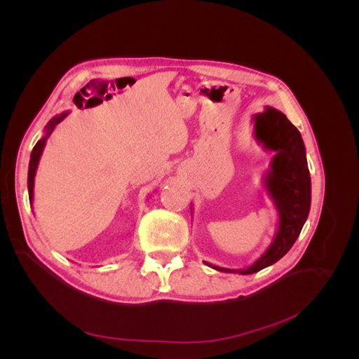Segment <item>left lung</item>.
I'll return each instance as SVG.
<instances>
[{"instance_id":"left-lung-1","label":"left lung","mask_w":359,"mask_h":359,"mask_svg":"<svg viewBox=\"0 0 359 359\" xmlns=\"http://www.w3.org/2000/svg\"><path fill=\"white\" fill-rule=\"evenodd\" d=\"M253 137L266 151L274 153L262 181L277 210V231L269 247L245 268L232 269L205 262V265L222 273L247 276L276 264L295 244L310 212L311 178L306 145L298 128L283 112L265 106L262 114L253 115Z\"/></svg>"}]
</instances>
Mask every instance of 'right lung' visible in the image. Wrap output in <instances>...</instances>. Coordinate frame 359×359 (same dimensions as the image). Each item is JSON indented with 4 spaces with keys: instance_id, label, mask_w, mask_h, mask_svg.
<instances>
[{
    "instance_id": "right-lung-1",
    "label": "right lung",
    "mask_w": 359,
    "mask_h": 359,
    "mask_svg": "<svg viewBox=\"0 0 359 359\" xmlns=\"http://www.w3.org/2000/svg\"><path fill=\"white\" fill-rule=\"evenodd\" d=\"M69 114H70V111H66V112H62V114H60V115L53 116V118L50 119V121L46 124V127H45V135H43L41 139L37 140L36 147L32 148V151H31L29 166H28V196H29V203H32V201H34V178H36V172H37V168H39L40 157H41V154H43V149H45L48 139H49V136L52 135L53 130H55V127H57Z\"/></svg>"
}]
</instances>
